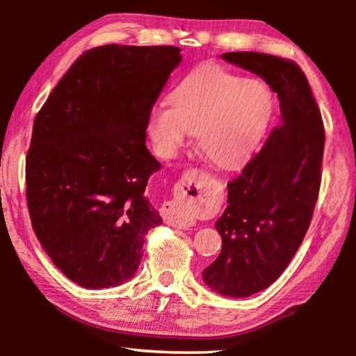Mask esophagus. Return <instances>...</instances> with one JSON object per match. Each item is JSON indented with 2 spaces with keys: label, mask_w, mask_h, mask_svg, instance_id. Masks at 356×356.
I'll return each instance as SVG.
<instances>
[{
  "label": "esophagus",
  "mask_w": 356,
  "mask_h": 356,
  "mask_svg": "<svg viewBox=\"0 0 356 356\" xmlns=\"http://www.w3.org/2000/svg\"><path fill=\"white\" fill-rule=\"evenodd\" d=\"M206 201V184L197 172H185L180 179L176 197L163 204L161 215L166 225L188 229L195 225V215Z\"/></svg>",
  "instance_id": "esophagus-1"
}]
</instances>
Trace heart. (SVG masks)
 Listing matches in <instances>:
<instances>
[{
    "label": "heart",
    "instance_id": "obj_1",
    "mask_svg": "<svg viewBox=\"0 0 356 356\" xmlns=\"http://www.w3.org/2000/svg\"><path fill=\"white\" fill-rule=\"evenodd\" d=\"M270 110L272 97L262 83L206 65L174 89L171 105L154 106L147 130L165 159L176 156L190 134H197L201 152L212 163L229 168L256 146Z\"/></svg>",
    "mask_w": 356,
    "mask_h": 356
}]
</instances>
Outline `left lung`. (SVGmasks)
<instances>
[{
  "label": "left lung",
  "mask_w": 356,
  "mask_h": 356,
  "mask_svg": "<svg viewBox=\"0 0 356 356\" xmlns=\"http://www.w3.org/2000/svg\"><path fill=\"white\" fill-rule=\"evenodd\" d=\"M222 59L264 78L278 94L282 118L227 184V207L215 225L222 248L202 270L215 292L250 297L280 278L308 232L321 190L325 129L297 63L254 51L225 53Z\"/></svg>",
  "instance_id": "8db88e82"
}]
</instances>
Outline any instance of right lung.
Masks as SVG:
<instances>
[{"mask_svg": "<svg viewBox=\"0 0 356 356\" xmlns=\"http://www.w3.org/2000/svg\"><path fill=\"white\" fill-rule=\"evenodd\" d=\"M180 59L171 45L91 48L35 114L26 154L29 218L53 264L78 286L130 280L144 236L161 225L144 193L160 163L144 141Z\"/></svg>", "mask_w": 356, "mask_h": 356, "instance_id": "obj_1", "label": "right lung"}]
</instances>
